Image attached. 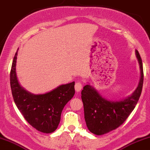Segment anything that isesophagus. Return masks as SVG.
Instances as JSON below:
<instances>
[{"instance_id": "obj_1", "label": "esophagus", "mask_w": 150, "mask_h": 150, "mask_svg": "<svg viewBox=\"0 0 150 150\" xmlns=\"http://www.w3.org/2000/svg\"><path fill=\"white\" fill-rule=\"evenodd\" d=\"M75 89L77 92H79L82 89V84L80 82H77L75 85Z\"/></svg>"}]
</instances>
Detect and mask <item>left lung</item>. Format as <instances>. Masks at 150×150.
Returning a JSON list of instances; mask_svg holds the SVG:
<instances>
[{
  "instance_id": "1",
  "label": "left lung",
  "mask_w": 150,
  "mask_h": 150,
  "mask_svg": "<svg viewBox=\"0 0 150 150\" xmlns=\"http://www.w3.org/2000/svg\"><path fill=\"white\" fill-rule=\"evenodd\" d=\"M135 55L141 75L138 85L130 96L119 101L109 100L89 84L84 86L81 91L85 120L88 129L93 134L101 135L115 129L125 122L136 105L143 87L144 71L137 50H135Z\"/></svg>"
}]
</instances>
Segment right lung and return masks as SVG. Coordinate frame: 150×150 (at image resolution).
Masks as SVG:
<instances>
[{
  "mask_svg": "<svg viewBox=\"0 0 150 150\" xmlns=\"http://www.w3.org/2000/svg\"><path fill=\"white\" fill-rule=\"evenodd\" d=\"M18 50L14 57L10 74L14 101L31 126L41 132L51 134L58 127L63 108L74 96L75 82L59 85L43 94H33L28 92L21 86L16 76Z\"/></svg>",
  "mask_w": 150,
  "mask_h": 150,
  "instance_id": "right-lung-1",
  "label": "right lung"
}]
</instances>
